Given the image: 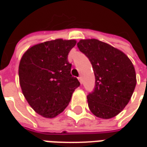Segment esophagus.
Returning <instances> with one entry per match:
<instances>
[{
    "label": "esophagus",
    "mask_w": 147,
    "mask_h": 147,
    "mask_svg": "<svg viewBox=\"0 0 147 147\" xmlns=\"http://www.w3.org/2000/svg\"><path fill=\"white\" fill-rule=\"evenodd\" d=\"M78 80H79V82H80V83H81V84H82V77H79Z\"/></svg>",
    "instance_id": "1"
}]
</instances>
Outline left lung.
Segmentation results:
<instances>
[{
  "instance_id": "8db88e82",
  "label": "left lung",
  "mask_w": 147,
  "mask_h": 147,
  "mask_svg": "<svg viewBox=\"0 0 147 147\" xmlns=\"http://www.w3.org/2000/svg\"><path fill=\"white\" fill-rule=\"evenodd\" d=\"M78 47L92 64L95 87L87 96L93 115L110 119L128 104L136 85L135 67L121 51L97 39H82Z\"/></svg>"
}]
</instances>
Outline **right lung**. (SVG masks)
Returning a JSON list of instances; mask_svg holds the SVG:
<instances>
[{"instance_id": "1", "label": "right lung", "mask_w": 147, "mask_h": 147, "mask_svg": "<svg viewBox=\"0 0 147 147\" xmlns=\"http://www.w3.org/2000/svg\"><path fill=\"white\" fill-rule=\"evenodd\" d=\"M75 40L61 38L29 48L19 65L22 92L30 106L39 115L54 118L67 107L73 92L80 85L71 75L69 52Z\"/></svg>"}]
</instances>
